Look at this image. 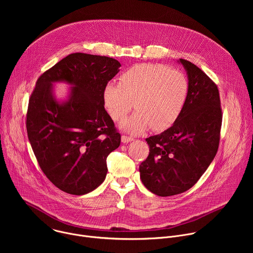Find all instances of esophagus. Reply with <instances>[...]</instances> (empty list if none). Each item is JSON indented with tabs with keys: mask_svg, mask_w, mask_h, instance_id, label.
<instances>
[{
	"mask_svg": "<svg viewBox=\"0 0 253 253\" xmlns=\"http://www.w3.org/2000/svg\"><path fill=\"white\" fill-rule=\"evenodd\" d=\"M132 140H133V137H131V136L122 135V137H121V141H122L123 143H128V142H130V141H132Z\"/></svg>",
	"mask_w": 253,
	"mask_h": 253,
	"instance_id": "esophagus-1",
	"label": "esophagus"
}]
</instances>
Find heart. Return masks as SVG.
Listing matches in <instances>:
<instances>
[{"instance_id": "heart-1", "label": "heart", "mask_w": 253, "mask_h": 253, "mask_svg": "<svg viewBox=\"0 0 253 253\" xmlns=\"http://www.w3.org/2000/svg\"><path fill=\"white\" fill-rule=\"evenodd\" d=\"M188 94V81L181 71L163 64H140L126 70L119 84L110 82L103 90V104L121 128L140 134L148 127L155 131L169 128L181 114ZM134 104H132V102Z\"/></svg>"}]
</instances>
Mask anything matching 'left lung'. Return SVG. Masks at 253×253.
I'll return each mask as SVG.
<instances>
[{"label":"left lung","mask_w":253,"mask_h":253,"mask_svg":"<svg viewBox=\"0 0 253 253\" xmlns=\"http://www.w3.org/2000/svg\"><path fill=\"white\" fill-rule=\"evenodd\" d=\"M188 75V94L174 124L146 138L149 155L140 166L141 181L158 196L190 189L217 153L222 110L216 84L193 63L180 59Z\"/></svg>","instance_id":"left-lung-1"}]
</instances>
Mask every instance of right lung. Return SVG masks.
Segmentation results:
<instances>
[{"mask_svg": "<svg viewBox=\"0 0 253 253\" xmlns=\"http://www.w3.org/2000/svg\"><path fill=\"white\" fill-rule=\"evenodd\" d=\"M121 64L109 57L70 54L38 78L29 99L26 127L40 168L60 190L83 195L106 177L107 157L121 135L103 104V90ZM74 85L68 101L59 104L51 83Z\"/></svg>", "mask_w": 253, "mask_h": 253, "instance_id": "right-lung-1", "label": "right lung"}]
</instances>
